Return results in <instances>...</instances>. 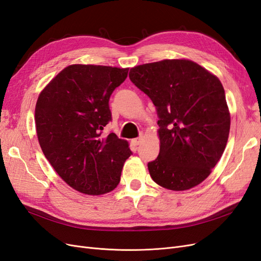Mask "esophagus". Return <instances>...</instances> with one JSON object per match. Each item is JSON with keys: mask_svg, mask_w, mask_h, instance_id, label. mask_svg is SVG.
<instances>
[{"mask_svg": "<svg viewBox=\"0 0 261 261\" xmlns=\"http://www.w3.org/2000/svg\"><path fill=\"white\" fill-rule=\"evenodd\" d=\"M141 140H143V138H141V137H139V138H135V139H133V140H132V144H133L134 146H138V145H140Z\"/></svg>", "mask_w": 261, "mask_h": 261, "instance_id": "obj_1", "label": "esophagus"}]
</instances>
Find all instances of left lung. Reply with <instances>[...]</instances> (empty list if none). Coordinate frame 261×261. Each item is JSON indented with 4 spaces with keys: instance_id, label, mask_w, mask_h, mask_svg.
<instances>
[{
    "instance_id": "obj_1",
    "label": "left lung",
    "mask_w": 261,
    "mask_h": 261,
    "mask_svg": "<svg viewBox=\"0 0 261 261\" xmlns=\"http://www.w3.org/2000/svg\"><path fill=\"white\" fill-rule=\"evenodd\" d=\"M129 80L155 106L160 152L150 176L171 191L200 184L223 154L231 116L219 78L189 60L130 68Z\"/></svg>"
}]
</instances>
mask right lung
<instances>
[{
	"instance_id": "right-lung-1",
	"label": "right lung",
	"mask_w": 261,
	"mask_h": 261,
	"mask_svg": "<svg viewBox=\"0 0 261 261\" xmlns=\"http://www.w3.org/2000/svg\"><path fill=\"white\" fill-rule=\"evenodd\" d=\"M127 74L128 68L69 65L39 94L35 111L39 144L62 179L83 194L113 191L132 154L127 141L114 133L102 136L112 120L110 97Z\"/></svg>"
}]
</instances>
